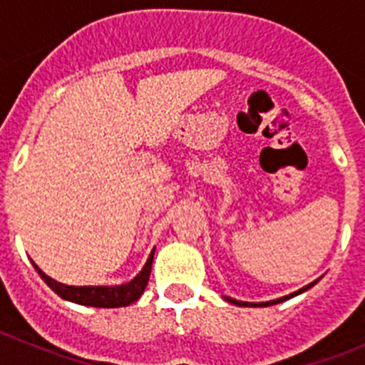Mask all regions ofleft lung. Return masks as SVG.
<instances>
[{
    "label": "left lung",
    "instance_id": "left-lung-1",
    "mask_svg": "<svg viewBox=\"0 0 365 365\" xmlns=\"http://www.w3.org/2000/svg\"><path fill=\"white\" fill-rule=\"evenodd\" d=\"M318 279H320V278H318ZM318 279H314V282L309 283V285L302 287V289H299V291L292 292V294H287V296H283V298L270 299V302H259V303H252V302H240V299H234V298H230V296H225V299H227V302H230L232 305H237V307H267V305H276V303H282V302H285V299H291V298H294V296L302 294V292L309 291V289H311V287H314L316 283H318Z\"/></svg>",
    "mask_w": 365,
    "mask_h": 365
}]
</instances>
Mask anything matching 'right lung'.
I'll list each match as a JSON object with an SVG mask.
<instances>
[{"instance_id": "obj_1", "label": "right lung", "mask_w": 365, "mask_h": 365, "mask_svg": "<svg viewBox=\"0 0 365 365\" xmlns=\"http://www.w3.org/2000/svg\"><path fill=\"white\" fill-rule=\"evenodd\" d=\"M153 254L155 248L151 250L150 257H148L146 265L143 267V270L135 276L131 282L122 283V285H83V287H74V285H66V283H60L56 279H53L51 276L43 272L40 267L32 261V265L36 269V272L40 274L41 279H43L47 285L56 292L60 298L67 299V302L78 303V305H87V307H102V309H113V307H125L130 303L137 302L140 296H143L144 289H146L148 282H150V272H151V263H153Z\"/></svg>"}]
</instances>
